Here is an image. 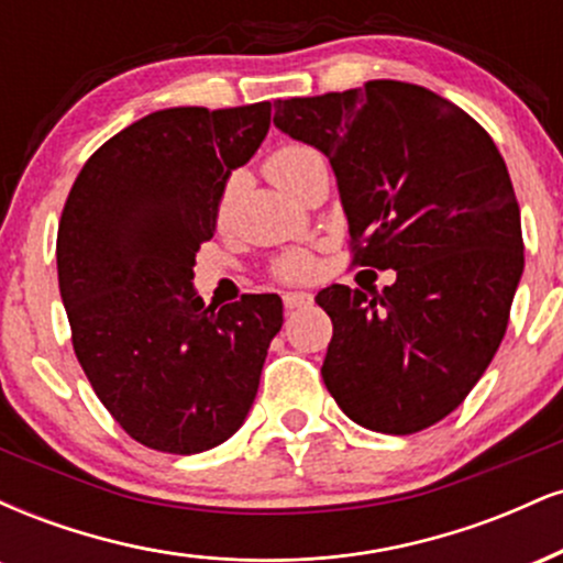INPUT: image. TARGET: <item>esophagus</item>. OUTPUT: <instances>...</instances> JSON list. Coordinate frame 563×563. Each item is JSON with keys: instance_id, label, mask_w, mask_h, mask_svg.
Wrapping results in <instances>:
<instances>
[{"instance_id": "1", "label": "esophagus", "mask_w": 563, "mask_h": 563, "mask_svg": "<svg viewBox=\"0 0 563 563\" xmlns=\"http://www.w3.org/2000/svg\"><path fill=\"white\" fill-rule=\"evenodd\" d=\"M283 303H286V309H303L312 303V294H307V290H288V294H283Z\"/></svg>"}]
</instances>
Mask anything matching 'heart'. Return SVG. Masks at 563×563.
I'll return each mask as SVG.
<instances>
[{
  "label": "heart",
  "instance_id": "1",
  "mask_svg": "<svg viewBox=\"0 0 563 563\" xmlns=\"http://www.w3.org/2000/svg\"><path fill=\"white\" fill-rule=\"evenodd\" d=\"M314 161H320V153L312 151V147L307 145H283L277 147L273 156L267 158V164H264V169H267V177L273 179L277 187H283V190H288L290 185H294V179L299 177V174L307 169L309 164H314ZM230 203H232V187L228 185V190L222 192V198H219V206H217V219L219 222H224L230 214ZM312 260L303 254H290V256H283L280 262H275V275L280 277V280H301V277H307L312 273Z\"/></svg>",
  "mask_w": 563,
  "mask_h": 563
}]
</instances>
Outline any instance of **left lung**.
Returning a JSON list of instances; mask_svg holds the SVG:
<instances>
[{"instance_id": "obj_1", "label": "left lung", "mask_w": 563, "mask_h": 563, "mask_svg": "<svg viewBox=\"0 0 563 563\" xmlns=\"http://www.w3.org/2000/svg\"><path fill=\"white\" fill-rule=\"evenodd\" d=\"M275 126L331 161L352 264L397 269L380 294L322 288L333 322L322 380L354 423L416 434L493 363L525 269L506 161L463 108L378 79L275 102Z\"/></svg>"}]
</instances>
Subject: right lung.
Wrapping results in <instances>:
<instances>
[{
	"instance_id": "add662e5",
	"label": "right lung",
	"mask_w": 563,
	"mask_h": 563,
	"mask_svg": "<svg viewBox=\"0 0 563 563\" xmlns=\"http://www.w3.org/2000/svg\"><path fill=\"white\" fill-rule=\"evenodd\" d=\"M267 129L269 102L156 111L97 147L63 206L57 283L74 352L115 423L151 450L217 448L254 405L280 296L211 309L190 280L228 177Z\"/></svg>"
}]
</instances>
